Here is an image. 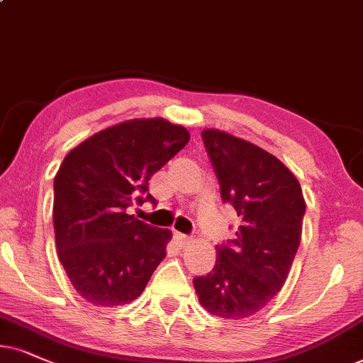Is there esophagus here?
I'll use <instances>...</instances> for the list:
<instances>
[{
	"instance_id": "obj_1",
	"label": "esophagus",
	"mask_w": 363,
	"mask_h": 363,
	"mask_svg": "<svg viewBox=\"0 0 363 363\" xmlns=\"http://www.w3.org/2000/svg\"><path fill=\"white\" fill-rule=\"evenodd\" d=\"M174 240L179 242V246H186V245H189V242H191L189 236L182 235V233H179V231H174Z\"/></svg>"
}]
</instances>
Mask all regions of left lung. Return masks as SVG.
Wrapping results in <instances>:
<instances>
[{"instance_id": "obj_1", "label": "left lung", "mask_w": 363, "mask_h": 363, "mask_svg": "<svg viewBox=\"0 0 363 363\" xmlns=\"http://www.w3.org/2000/svg\"><path fill=\"white\" fill-rule=\"evenodd\" d=\"M223 203L241 226L235 240L216 246L213 272L192 279L199 303L221 318L255 315L281 290L300 246L305 199L300 182L258 145L226 132L203 134Z\"/></svg>"}]
</instances>
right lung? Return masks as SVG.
<instances>
[{"label": "right lung", "instance_id": "1", "mask_svg": "<svg viewBox=\"0 0 363 363\" xmlns=\"http://www.w3.org/2000/svg\"><path fill=\"white\" fill-rule=\"evenodd\" d=\"M191 135L164 118H135L91 135L67 154L55 176L53 226L58 258L91 305L130 303L166 258L169 229L128 214L157 201L149 181Z\"/></svg>", "mask_w": 363, "mask_h": 363}]
</instances>
